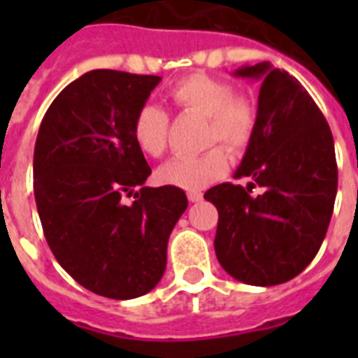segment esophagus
Instances as JSON below:
<instances>
[{
	"mask_svg": "<svg viewBox=\"0 0 358 358\" xmlns=\"http://www.w3.org/2000/svg\"><path fill=\"white\" fill-rule=\"evenodd\" d=\"M187 199H189V202H201L202 193H199V191H191V193H187Z\"/></svg>",
	"mask_w": 358,
	"mask_h": 358,
	"instance_id": "1",
	"label": "esophagus"
}]
</instances>
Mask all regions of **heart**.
Listing matches in <instances>:
<instances>
[{"label": "heart", "instance_id": "heart-1", "mask_svg": "<svg viewBox=\"0 0 358 358\" xmlns=\"http://www.w3.org/2000/svg\"><path fill=\"white\" fill-rule=\"evenodd\" d=\"M169 96L180 111L206 119L204 145L223 143L232 154L250 145L256 129V106L245 92H236L229 81L204 72H195L171 87ZM131 134L146 156L162 157L167 150L169 115L156 103H145L135 113ZM212 146L193 157H176L157 171V180L185 191H201L217 182L229 171V152Z\"/></svg>", "mask_w": 358, "mask_h": 358}]
</instances>
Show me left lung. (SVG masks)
Masks as SVG:
<instances>
[{
    "label": "left lung",
    "instance_id": "obj_1",
    "mask_svg": "<svg viewBox=\"0 0 358 358\" xmlns=\"http://www.w3.org/2000/svg\"><path fill=\"white\" fill-rule=\"evenodd\" d=\"M234 76L262 87L255 137L234 174L249 184L204 193L219 212L213 247L229 275L275 286L297 277L327 234L338 187L334 141L316 102L286 70L264 61Z\"/></svg>",
    "mask_w": 358,
    "mask_h": 358
}]
</instances>
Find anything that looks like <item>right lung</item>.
Listing matches in <instances>:
<instances>
[{
  "label": "right lung",
  "mask_w": 358,
  "mask_h": 358,
  "mask_svg": "<svg viewBox=\"0 0 358 358\" xmlns=\"http://www.w3.org/2000/svg\"><path fill=\"white\" fill-rule=\"evenodd\" d=\"M159 81L91 70L59 92L36 135L33 189L48 245L76 282L109 299L162 280L169 236L187 208L180 187L143 185L152 169L131 124Z\"/></svg>",
  "instance_id": "1"
}]
</instances>
